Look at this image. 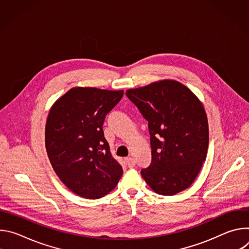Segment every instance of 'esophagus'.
I'll list each match as a JSON object with an SVG mask.
<instances>
[{"label":"esophagus","instance_id":"obj_1","mask_svg":"<svg viewBox=\"0 0 249 249\" xmlns=\"http://www.w3.org/2000/svg\"><path fill=\"white\" fill-rule=\"evenodd\" d=\"M125 161H126V163H127L128 167L132 168V167H134V166H135V160H134L133 158H131V157L126 158V159H125Z\"/></svg>","mask_w":249,"mask_h":249}]
</instances>
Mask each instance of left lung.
Here are the masks:
<instances>
[{
	"label": "left lung",
	"instance_id": "1",
	"mask_svg": "<svg viewBox=\"0 0 249 249\" xmlns=\"http://www.w3.org/2000/svg\"><path fill=\"white\" fill-rule=\"evenodd\" d=\"M149 122L152 162L141 170L158 194L188 188L206 160L209 127L204 106L184 85L163 80L126 91Z\"/></svg>",
	"mask_w": 249,
	"mask_h": 249
}]
</instances>
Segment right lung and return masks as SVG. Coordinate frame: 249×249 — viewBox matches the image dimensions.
I'll list each match as a JSON object with an SVG mask.
<instances>
[{
	"label": "right lung",
	"instance_id": "right-lung-1",
	"mask_svg": "<svg viewBox=\"0 0 249 249\" xmlns=\"http://www.w3.org/2000/svg\"><path fill=\"white\" fill-rule=\"evenodd\" d=\"M123 90L73 88L51 107L45 147L61 181L75 194L98 199L115 188L123 168L111 156L102 130Z\"/></svg>",
	"mask_w": 249,
	"mask_h": 249
}]
</instances>
